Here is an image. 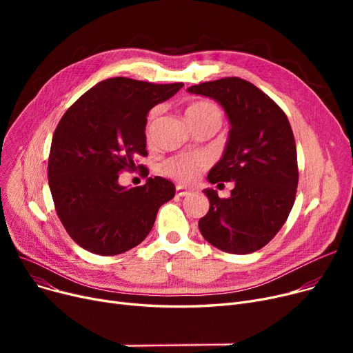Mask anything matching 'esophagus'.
<instances>
[{"mask_svg": "<svg viewBox=\"0 0 353 353\" xmlns=\"http://www.w3.org/2000/svg\"><path fill=\"white\" fill-rule=\"evenodd\" d=\"M176 194L180 196V197H183V196L190 194V192H189L186 188H183V186H176Z\"/></svg>", "mask_w": 353, "mask_h": 353, "instance_id": "esophagus-1", "label": "esophagus"}]
</instances>
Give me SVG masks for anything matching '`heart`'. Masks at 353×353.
<instances>
[{
    "mask_svg": "<svg viewBox=\"0 0 353 353\" xmlns=\"http://www.w3.org/2000/svg\"><path fill=\"white\" fill-rule=\"evenodd\" d=\"M157 111H152L150 121L156 117ZM188 121H199V120H216L221 124V111L217 105L209 101H197L190 104L186 108ZM209 165V159L203 154H179L161 164V172L169 176L170 179L189 184L193 183L199 174Z\"/></svg>",
    "mask_w": 353,
    "mask_h": 353,
    "instance_id": "heart-1",
    "label": "heart"
}]
</instances>
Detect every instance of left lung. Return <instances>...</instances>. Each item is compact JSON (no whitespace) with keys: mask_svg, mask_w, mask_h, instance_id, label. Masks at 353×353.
Returning a JSON list of instances; mask_svg holds the SVG:
<instances>
[{"mask_svg":"<svg viewBox=\"0 0 353 353\" xmlns=\"http://www.w3.org/2000/svg\"><path fill=\"white\" fill-rule=\"evenodd\" d=\"M223 107L230 123L221 159L208 180L234 181L230 197L205 189L210 201L199 229L210 245L233 253L256 252L286 221L298 188V159L292 127L283 110L252 83L228 77L188 88Z\"/></svg>","mask_w":353,"mask_h":353,"instance_id":"left-lung-1","label":"left lung"}]
</instances>
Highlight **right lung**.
Returning <instances> with one entry per match:
<instances>
[{"label":"right lung","instance_id":"add662e5","mask_svg":"<svg viewBox=\"0 0 353 353\" xmlns=\"http://www.w3.org/2000/svg\"><path fill=\"white\" fill-rule=\"evenodd\" d=\"M183 83L153 84L125 77L100 81L74 103L55 128L48 184L63 226L83 249L114 256L140 245L174 184L148 177L127 189L119 173L147 156V113L173 97ZM141 167V165H139Z\"/></svg>","mask_w":353,"mask_h":353}]
</instances>
